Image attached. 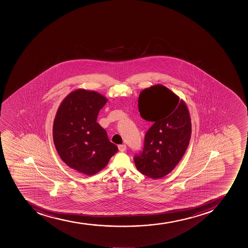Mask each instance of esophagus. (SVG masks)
<instances>
[{"label":"esophagus","mask_w":248,"mask_h":248,"mask_svg":"<svg viewBox=\"0 0 248 248\" xmlns=\"http://www.w3.org/2000/svg\"><path fill=\"white\" fill-rule=\"evenodd\" d=\"M119 150L121 152H124L127 149V146L125 144H120L118 146Z\"/></svg>","instance_id":"obj_1"}]
</instances>
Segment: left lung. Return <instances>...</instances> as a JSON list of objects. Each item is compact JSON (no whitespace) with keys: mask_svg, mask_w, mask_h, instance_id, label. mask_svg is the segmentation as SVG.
I'll use <instances>...</instances> for the list:
<instances>
[{"mask_svg":"<svg viewBox=\"0 0 248 248\" xmlns=\"http://www.w3.org/2000/svg\"><path fill=\"white\" fill-rule=\"evenodd\" d=\"M140 115L154 123L144 137L137 170L153 179L165 177L182 160L191 137V119L184 100L161 84L145 88L138 98Z\"/></svg>","mask_w":248,"mask_h":248,"instance_id":"8db88e82","label":"left lung"}]
</instances>
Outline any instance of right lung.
<instances>
[{"label": "right lung", "mask_w": 248, "mask_h": 248, "mask_svg": "<svg viewBox=\"0 0 248 248\" xmlns=\"http://www.w3.org/2000/svg\"><path fill=\"white\" fill-rule=\"evenodd\" d=\"M108 99L94 91L77 89L59 105L53 125L54 146L66 165L92 176L106 167L118 148L97 123Z\"/></svg>", "instance_id": "add662e5"}]
</instances>
